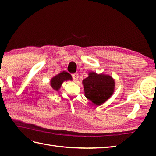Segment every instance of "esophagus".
Returning <instances> with one entry per match:
<instances>
[{"instance_id":"obj_1","label":"esophagus","mask_w":156,"mask_h":156,"mask_svg":"<svg viewBox=\"0 0 156 156\" xmlns=\"http://www.w3.org/2000/svg\"><path fill=\"white\" fill-rule=\"evenodd\" d=\"M72 76L73 80H74V81H76L78 80V74H73L72 75Z\"/></svg>"}]
</instances>
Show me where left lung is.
Returning <instances> with one entry per match:
<instances>
[{
    "label": "left lung",
    "instance_id": "left-lung-1",
    "mask_svg": "<svg viewBox=\"0 0 156 156\" xmlns=\"http://www.w3.org/2000/svg\"><path fill=\"white\" fill-rule=\"evenodd\" d=\"M84 79L85 96L96 105H100L111 97L114 92L115 81L111 76L90 72Z\"/></svg>",
    "mask_w": 156,
    "mask_h": 156
}]
</instances>
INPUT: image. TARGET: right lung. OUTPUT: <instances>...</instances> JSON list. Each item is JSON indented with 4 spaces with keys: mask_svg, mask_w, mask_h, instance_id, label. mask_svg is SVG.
Returning <instances> with one entry per match:
<instances>
[{
    "mask_svg": "<svg viewBox=\"0 0 156 156\" xmlns=\"http://www.w3.org/2000/svg\"><path fill=\"white\" fill-rule=\"evenodd\" d=\"M68 80H72L71 75L67 72H62L51 79V86L54 90L58 91L60 88L63 82Z\"/></svg>",
    "mask_w": 156,
    "mask_h": 156,
    "instance_id": "obj_1",
    "label": "right lung"
}]
</instances>
